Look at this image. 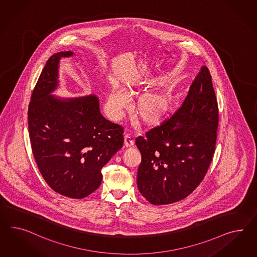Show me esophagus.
Listing matches in <instances>:
<instances>
[{
	"label": "esophagus",
	"mask_w": 257,
	"mask_h": 257,
	"mask_svg": "<svg viewBox=\"0 0 257 257\" xmlns=\"http://www.w3.org/2000/svg\"><path fill=\"white\" fill-rule=\"evenodd\" d=\"M124 143L126 147H132L135 144V141L131 135H125Z\"/></svg>",
	"instance_id": "1"
}]
</instances>
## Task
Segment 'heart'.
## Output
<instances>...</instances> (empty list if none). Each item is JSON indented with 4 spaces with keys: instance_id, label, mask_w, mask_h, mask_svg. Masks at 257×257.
<instances>
[{
    "instance_id": "heart-1",
    "label": "heart",
    "mask_w": 257,
    "mask_h": 257,
    "mask_svg": "<svg viewBox=\"0 0 257 257\" xmlns=\"http://www.w3.org/2000/svg\"><path fill=\"white\" fill-rule=\"evenodd\" d=\"M129 103V97L123 90L116 89L110 92L106 102V108L111 117L121 118L123 116L125 107ZM165 109L164 102L156 96L145 97L139 104L140 115L146 119L153 120L159 118Z\"/></svg>"
}]
</instances>
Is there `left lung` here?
<instances>
[{
  "instance_id": "left-lung-1",
  "label": "left lung",
  "mask_w": 257,
  "mask_h": 257,
  "mask_svg": "<svg viewBox=\"0 0 257 257\" xmlns=\"http://www.w3.org/2000/svg\"><path fill=\"white\" fill-rule=\"evenodd\" d=\"M218 123L211 76L202 66L181 106L136 139L142 156L138 187L148 201L172 204L194 192L213 158Z\"/></svg>"
}]
</instances>
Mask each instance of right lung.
Masks as SVG:
<instances>
[{"instance_id": "1", "label": "right lung", "mask_w": 257, "mask_h": 257, "mask_svg": "<svg viewBox=\"0 0 257 257\" xmlns=\"http://www.w3.org/2000/svg\"><path fill=\"white\" fill-rule=\"evenodd\" d=\"M51 56L42 70L29 104V135L36 165L56 193L81 199L101 184V170L123 145V128L103 117L95 95L60 99V60Z\"/></svg>"}]
</instances>
